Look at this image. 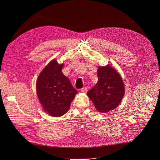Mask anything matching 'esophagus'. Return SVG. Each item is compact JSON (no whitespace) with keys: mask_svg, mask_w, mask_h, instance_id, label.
Segmentation results:
<instances>
[{"mask_svg":"<svg viewBox=\"0 0 160 160\" xmlns=\"http://www.w3.org/2000/svg\"><path fill=\"white\" fill-rule=\"evenodd\" d=\"M80 91L82 92H83V93H86L87 92V87H83L80 89Z\"/></svg>","mask_w":160,"mask_h":160,"instance_id":"obj_1","label":"esophagus"}]
</instances>
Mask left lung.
<instances>
[{
  "instance_id": "8db88e82",
  "label": "left lung",
  "mask_w": 160,
  "mask_h": 160,
  "mask_svg": "<svg viewBox=\"0 0 160 160\" xmlns=\"http://www.w3.org/2000/svg\"><path fill=\"white\" fill-rule=\"evenodd\" d=\"M98 75V83L87 94L96 109L104 113L119 105L125 94V87L120 75L110 65L99 66Z\"/></svg>"
}]
</instances>
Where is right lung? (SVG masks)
I'll use <instances>...</instances> for the list:
<instances>
[{"label":"right lung","mask_w":160,"mask_h":160,"mask_svg":"<svg viewBox=\"0 0 160 160\" xmlns=\"http://www.w3.org/2000/svg\"><path fill=\"white\" fill-rule=\"evenodd\" d=\"M62 64L52 60L40 73L36 89L39 101L45 111L52 117L64 115L78 91L62 73Z\"/></svg>","instance_id":"1"}]
</instances>
